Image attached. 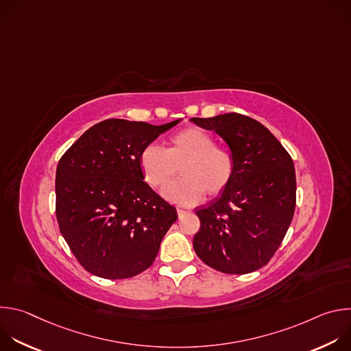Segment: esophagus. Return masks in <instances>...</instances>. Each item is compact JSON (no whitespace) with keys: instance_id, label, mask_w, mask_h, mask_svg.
Here are the masks:
<instances>
[{"instance_id":"1","label":"esophagus","mask_w":351,"mask_h":351,"mask_svg":"<svg viewBox=\"0 0 351 351\" xmlns=\"http://www.w3.org/2000/svg\"><path fill=\"white\" fill-rule=\"evenodd\" d=\"M176 211H178V217H179V218H182L183 215H186V214L189 213V211H186V210H182V208H178Z\"/></svg>"}]
</instances>
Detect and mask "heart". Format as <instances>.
<instances>
[{"mask_svg":"<svg viewBox=\"0 0 351 351\" xmlns=\"http://www.w3.org/2000/svg\"><path fill=\"white\" fill-rule=\"evenodd\" d=\"M182 163L183 178L162 189L164 197L179 206L198 204L206 191L211 194L222 191L233 175L230 153L215 147L214 138L197 128H189L172 136L169 148L149 143L140 153L144 179L153 187L164 186Z\"/></svg>","mask_w":351,"mask_h":351,"instance_id":"1","label":"heart"}]
</instances>
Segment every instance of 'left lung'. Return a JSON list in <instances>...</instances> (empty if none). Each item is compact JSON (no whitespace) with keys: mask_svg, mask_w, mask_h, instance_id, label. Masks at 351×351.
I'll use <instances>...</instances> for the list:
<instances>
[{"mask_svg":"<svg viewBox=\"0 0 351 351\" xmlns=\"http://www.w3.org/2000/svg\"><path fill=\"white\" fill-rule=\"evenodd\" d=\"M229 147L233 175L219 197L195 211L194 252L204 264L243 275L268 264L294 214L295 172L278 138L258 121L236 112L191 118Z\"/></svg>","mask_w":351,"mask_h":351,"instance_id":"obj_1","label":"left lung"}]
</instances>
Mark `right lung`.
Listing matches in <instances>:
<instances>
[{"mask_svg": "<svg viewBox=\"0 0 351 351\" xmlns=\"http://www.w3.org/2000/svg\"><path fill=\"white\" fill-rule=\"evenodd\" d=\"M179 122L156 126L106 119L86 130L60 160V230L90 274L126 279L154 263L178 213L143 182L140 153Z\"/></svg>", "mask_w": 351, "mask_h": 351, "instance_id": "add662e5", "label": "right lung"}]
</instances>
